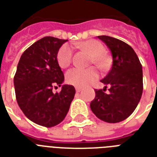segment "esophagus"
Listing matches in <instances>:
<instances>
[{"mask_svg":"<svg viewBox=\"0 0 157 157\" xmlns=\"http://www.w3.org/2000/svg\"><path fill=\"white\" fill-rule=\"evenodd\" d=\"M76 92H81V87H76Z\"/></svg>","mask_w":157,"mask_h":157,"instance_id":"esophagus-1","label":"esophagus"}]
</instances>
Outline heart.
Listing matches in <instances>:
<instances>
[{
    "label": "heart",
    "instance_id": "obj_1",
    "mask_svg": "<svg viewBox=\"0 0 157 157\" xmlns=\"http://www.w3.org/2000/svg\"><path fill=\"white\" fill-rule=\"evenodd\" d=\"M73 46L80 48L89 56H90V61L98 69L105 70L110 65V58L104 52V47L99 41L96 40H88L81 43H74ZM72 49L70 45H63L59 49L57 54L58 63L63 68H66L71 64L72 59ZM97 78V72L94 68L81 70L78 68H72L66 74V80L67 83L77 87H82L93 82Z\"/></svg>",
    "mask_w": 157,
    "mask_h": 157
}]
</instances>
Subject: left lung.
I'll return each instance as SVG.
<instances>
[{
  "label": "left lung",
  "instance_id": "8db88e82",
  "mask_svg": "<svg viewBox=\"0 0 157 157\" xmlns=\"http://www.w3.org/2000/svg\"><path fill=\"white\" fill-rule=\"evenodd\" d=\"M112 56V65L101 80L103 90H95L90 103L94 114L108 123L124 121L134 112L143 94V67L133 48L124 41L108 36H98ZM109 93L106 94V86Z\"/></svg>",
  "mask_w": 157,
  "mask_h": 157
}]
</instances>
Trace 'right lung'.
<instances>
[{
  "instance_id": "obj_1",
  "label": "right lung",
  "mask_w": 157,
  "mask_h": 157,
  "mask_svg": "<svg viewBox=\"0 0 157 157\" xmlns=\"http://www.w3.org/2000/svg\"><path fill=\"white\" fill-rule=\"evenodd\" d=\"M67 40L53 36L41 38L22 54L13 85L16 100L23 114L36 124L53 127L63 121L68 112L76 90L64 81L57 54ZM61 86L59 93L52 87Z\"/></svg>"
}]
</instances>
